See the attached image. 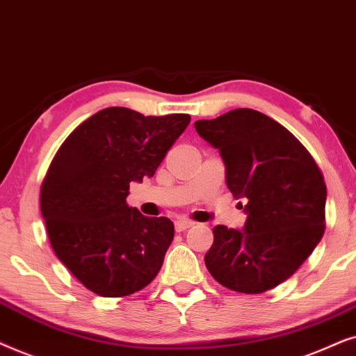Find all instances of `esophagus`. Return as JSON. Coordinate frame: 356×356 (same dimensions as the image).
Segmentation results:
<instances>
[{
	"instance_id": "esophagus-1",
	"label": "esophagus",
	"mask_w": 356,
	"mask_h": 356,
	"mask_svg": "<svg viewBox=\"0 0 356 356\" xmlns=\"http://www.w3.org/2000/svg\"><path fill=\"white\" fill-rule=\"evenodd\" d=\"M174 226H175V231H179V233H181V231H186V229H188V227H192L193 222L191 220H177L174 222Z\"/></svg>"
}]
</instances>
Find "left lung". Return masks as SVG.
Returning a JSON list of instances; mask_svg holds the SVG:
<instances>
[{
  "instance_id": "obj_1",
  "label": "left lung",
  "mask_w": 356,
  "mask_h": 356,
  "mask_svg": "<svg viewBox=\"0 0 356 356\" xmlns=\"http://www.w3.org/2000/svg\"><path fill=\"white\" fill-rule=\"evenodd\" d=\"M197 134L220 149L226 184L244 197V231L213 227L205 254L211 277L259 295L278 286L309 257L325 231L327 187L309 151L285 127L252 108L197 120Z\"/></svg>"
}]
</instances>
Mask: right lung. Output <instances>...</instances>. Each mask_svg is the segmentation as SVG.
Segmentation results:
<instances>
[{"label":"right lung","instance_id":"obj_1","mask_svg":"<svg viewBox=\"0 0 356 356\" xmlns=\"http://www.w3.org/2000/svg\"><path fill=\"white\" fill-rule=\"evenodd\" d=\"M188 113L148 115L107 107L71 131L40 187L51 249L66 268L104 298L143 290L174 239L169 218H148L127 203L130 182L153 177Z\"/></svg>","mask_w":356,"mask_h":356}]
</instances>
